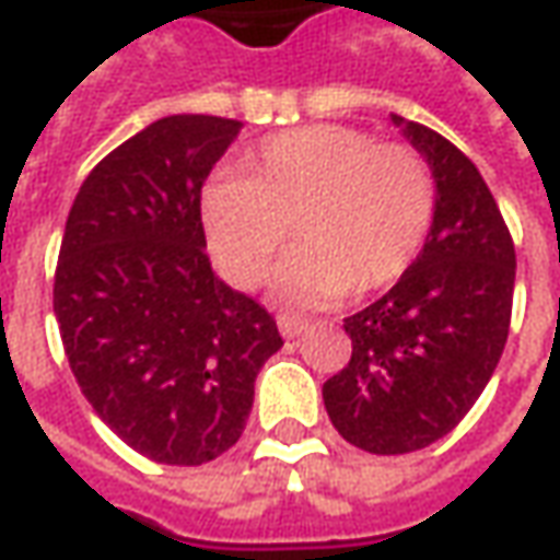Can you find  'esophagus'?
<instances>
[{
	"label": "esophagus",
	"instance_id": "obj_1",
	"mask_svg": "<svg viewBox=\"0 0 560 560\" xmlns=\"http://www.w3.org/2000/svg\"><path fill=\"white\" fill-rule=\"evenodd\" d=\"M276 322H279L281 337H288V340H291V337H300V334L306 330V322H303V318H296V315H288V312L279 315Z\"/></svg>",
	"mask_w": 560,
	"mask_h": 560
}]
</instances>
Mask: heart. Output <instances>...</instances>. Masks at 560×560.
Segmentation results:
<instances>
[{
    "mask_svg": "<svg viewBox=\"0 0 560 560\" xmlns=\"http://www.w3.org/2000/svg\"><path fill=\"white\" fill-rule=\"evenodd\" d=\"M435 214V180L420 152L343 125H310L266 140L201 196V226L235 288H257L294 230L300 248L276 291L334 303L389 288L420 257Z\"/></svg>",
    "mask_w": 560,
    "mask_h": 560,
    "instance_id": "obj_1",
    "label": "heart"
}]
</instances>
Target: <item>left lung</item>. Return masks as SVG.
Here are the masks:
<instances>
[{
    "mask_svg": "<svg viewBox=\"0 0 560 560\" xmlns=\"http://www.w3.org/2000/svg\"><path fill=\"white\" fill-rule=\"evenodd\" d=\"M435 177L420 257L343 322L352 359L325 383L334 429L368 454H410L454 429L500 364L515 245L485 177L447 137L392 116Z\"/></svg>",
    "mask_w": 560,
    "mask_h": 560,
    "instance_id": "left-lung-1",
    "label": "left lung"
}]
</instances>
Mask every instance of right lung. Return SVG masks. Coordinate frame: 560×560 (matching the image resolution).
<instances>
[{
	"instance_id": "add662e5",
	"label": "right lung",
	"mask_w": 560,
	"mask_h": 560,
	"mask_svg": "<svg viewBox=\"0 0 560 560\" xmlns=\"http://www.w3.org/2000/svg\"><path fill=\"white\" fill-rule=\"evenodd\" d=\"M242 121L168 116L101 159L72 201L55 315L82 395L128 447L201 466L242 439L276 318L217 279L201 184Z\"/></svg>"
}]
</instances>
